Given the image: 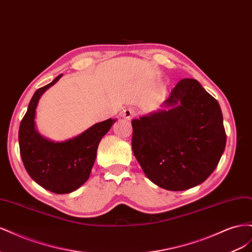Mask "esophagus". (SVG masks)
<instances>
[{"instance_id": "1", "label": "esophagus", "mask_w": 252, "mask_h": 252, "mask_svg": "<svg viewBox=\"0 0 252 252\" xmlns=\"http://www.w3.org/2000/svg\"><path fill=\"white\" fill-rule=\"evenodd\" d=\"M134 110L131 109V108H125L123 111L121 112V117L124 118L126 120H131L133 117H134Z\"/></svg>"}]
</instances>
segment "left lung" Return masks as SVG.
Here are the masks:
<instances>
[{"instance_id":"left-lung-1","label":"left lung","mask_w":252,"mask_h":252,"mask_svg":"<svg viewBox=\"0 0 252 252\" xmlns=\"http://www.w3.org/2000/svg\"><path fill=\"white\" fill-rule=\"evenodd\" d=\"M158 111L132 120V150L158 187L182 191L207 180L226 146L223 114L194 79H183Z\"/></svg>"}]
</instances>
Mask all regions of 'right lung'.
Segmentation results:
<instances>
[{
  "mask_svg": "<svg viewBox=\"0 0 252 252\" xmlns=\"http://www.w3.org/2000/svg\"><path fill=\"white\" fill-rule=\"evenodd\" d=\"M62 75H58L51 83L35 91L19 129L21 158L30 178L58 194L72 192L89 179L98 144L117 121L108 119L100 122L63 142L43 136L35 125L37 104L45 91L55 85Z\"/></svg>",
  "mask_w": 252,
  "mask_h": 252,
  "instance_id": "right-lung-1",
  "label": "right lung"
}]
</instances>
